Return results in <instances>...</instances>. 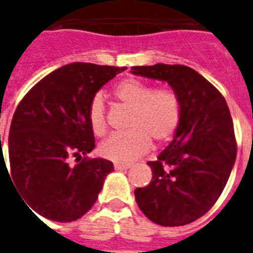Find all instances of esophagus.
<instances>
[{
	"mask_svg": "<svg viewBox=\"0 0 253 253\" xmlns=\"http://www.w3.org/2000/svg\"><path fill=\"white\" fill-rule=\"evenodd\" d=\"M114 168H115L116 170H126L130 168V165L128 164H115L114 165Z\"/></svg>",
	"mask_w": 253,
	"mask_h": 253,
	"instance_id": "obj_1",
	"label": "esophagus"
}]
</instances>
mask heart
I'll return each mask as SVG.
<instances>
[{
  "instance_id": "heart-1",
  "label": "heart",
  "mask_w": 253,
  "mask_h": 253,
  "mask_svg": "<svg viewBox=\"0 0 253 253\" xmlns=\"http://www.w3.org/2000/svg\"><path fill=\"white\" fill-rule=\"evenodd\" d=\"M116 100L131 108L128 131L114 134L100 145V154L119 164H130L156 143L168 141L180 122V100L170 89H156L139 80H125L114 88ZM89 125L96 135L107 130L104 101L96 96L89 107Z\"/></svg>"
}]
</instances>
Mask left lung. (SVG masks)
I'll list each match as a JSON object with an SVG mask.
<instances>
[{
  "mask_svg": "<svg viewBox=\"0 0 253 253\" xmlns=\"http://www.w3.org/2000/svg\"><path fill=\"white\" fill-rule=\"evenodd\" d=\"M131 73L164 81L180 100L173 139L149 161L153 177L134 191L146 217L161 226H181L205 215L228 183L236 161L233 122L223 96L184 65L134 66Z\"/></svg>",
  "mask_w": 253,
  "mask_h": 253,
  "instance_id": "obj_1",
  "label": "left lung"
}]
</instances>
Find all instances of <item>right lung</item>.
Returning a JSON list of instances; mask_svg holds the SVG:
<instances>
[{
	"instance_id": "right-lung-1",
	"label": "right lung",
	"mask_w": 253,
	"mask_h": 253,
	"mask_svg": "<svg viewBox=\"0 0 253 253\" xmlns=\"http://www.w3.org/2000/svg\"><path fill=\"white\" fill-rule=\"evenodd\" d=\"M125 70L69 63L42 78L21 100L9 130L8 175L31 211L57 222H72L94 205L114 164L85 157L72 167L67 160L94 149L90 103L103 85ZM2 156L1 146L5 163Z\"/></svg>"
}]
</instances>
